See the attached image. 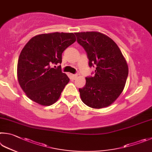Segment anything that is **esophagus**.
I'll list each match as a JSON object with an SVG mask.
<instances>
[{"label":"esophagus","mask_w":152,"mask_h":152,"mask_svg":"<svg viewBox=\"0 0 152 152\" xmlns=\"http://www.w3.org/2000/svg\"><path fill=\"white\" fill-rule=\"evenodd\" d=\"M77 75H75V74H71V79H75L77 78Z\"/></svg>","instance_id":"34e87169"}]
</instances>
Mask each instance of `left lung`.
Masks as SVG:
<instances>
[{"label":"left lung","instance_id":"1","mask_svg":"<svg viewBox=\"0 0 152 152\" xmlns=\"http://www.w3.org/2000/svg\"><path fill=\"white\" fill-rule=\"evenodd\" d=\"M77 42L84 48L89 66L96 65L94 77L86 78L79 89L82 102L90 107L103 108L118 99L128 76V65L118 45L99 32L75 33Z\"/></svg>","mask_w":152,"mask_h":152}]
</instances>
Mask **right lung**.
Listing matches in <instances>:
<instances>
[{"instance_id":"1","label":"right lung","mask_w":152,"mask_h":152,"mask_svg":"<svg viewBox=\"0 0 152 152\" xmlns=\"http://www.w3.org/2000/svg\"><path fill=\"white\" fill-rule=\"evenodd\" d=\"M72 33L38 34L21 50L17 64L20 86L29 99L41 105H50L60 97L69 78L52 64L61 63L62 53L75 42Z\"/></svg>"}]
</instances>
